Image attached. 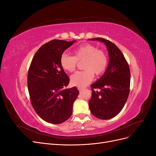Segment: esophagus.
I'll use <instances>...</instances> for the list:
<instances>
[{
  "mask_svg": "<svg viewBox=\"0 0 156 156\" xmlns=\"http://www.w3.org/2000/svg\"><path fill=\"white\" fill-rule=\"evenodd\" d=\"M77 88L79 90V91H81V90H83V88H81V87H78Z\"/></svg>",
  "mask_w": 156,
  "mask_h": 156,
  "instance_id": "esophagus-1",
  "label": "esophagus"
}]
</instances>
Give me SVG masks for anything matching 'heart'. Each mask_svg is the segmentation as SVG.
<instances>
[{
	"label": "heart",
	"instance_id": "obj_1",
	"mask_svg": "<svg viewBox=\"0 0 156 156\" xmlns=\"http://www.w3.org/2000/svg\"><path fill=\"white\" fill-rule=\"evenodd\" d=\"M73 53L74 56L63 53L60 56V64L66 72H73L76 69L78 62L84 61L83 68L84 70L75 73L70 77L71 83L74 86H87L93 80L94 73L100 75L107 68V55L92 44H86L79 46L73 51Z\"/></svg>",
	"mask_w": 156,
	"mask_h": 156
}]
</instances>
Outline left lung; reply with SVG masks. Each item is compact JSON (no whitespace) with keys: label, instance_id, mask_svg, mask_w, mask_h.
<instances>
[{"label":"left lung","instance_id":"1","mask_svg":"<svg viewBox=\"0 0 156 156\" xmlns=\"http://www.w3.org/2000/svg\"><path fill=\"white\" fill-rule=\"evenodd\" d=\"M104 43L108 50L109 61L102 76L91 84L92 95L89 101L92 114L98 119L108 120L122 111L127 100L130 87L129 65L121 51L112 42L101 37L90 39ZM99 88L100 91H95Z\"/></svg>","mask_w":156,"mask_h":156}]
</instances>
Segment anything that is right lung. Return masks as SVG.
Returning <instances> with one entry per match:
<instances>
[{"instance_id": "1", "label": "right lung", "mask_w": 156, "mask_h": 156, "mask_svg": "<svg viewBox=\"0 0 156 156\" xmlns=\"http://www.w3.org/2000/svg\"><path fill=\"white\" fill-rule=\"evenodd\" d=\"M75 40H53L42 45L33 57L28 72V90L32 105L41 119L58 124L72 115L79 90L64 89L69 79L60 64L64 51Z\"/></svg>"}]
</instances>
